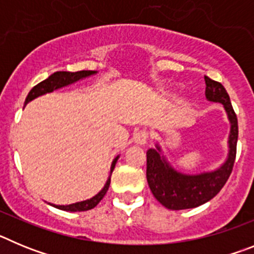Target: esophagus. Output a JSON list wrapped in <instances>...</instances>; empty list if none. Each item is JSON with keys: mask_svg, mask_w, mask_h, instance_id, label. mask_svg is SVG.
Masks as SVG:
<instances>
[{"mask_svg": "<svg viewBox=\"0 0 254 254\" xmlns=\"http://www.w3.org/2000/svg\"><path fill=\"white\" fill-rule=\"evenodd\" d=\"M147 138H149V132L145 131V129H141V131L136 132L133 136L134 142L137 143V145H141V146L147 142Z\"/></svg>", "mask_w": 254, "mask_h": 254, "instance_id": "34e87169", "label": "esophagus"}]
</instances>
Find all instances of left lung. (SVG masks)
I'll list each match as a JSON object with an SVG mask.
<instances>
[{
	"mask_svg": "<svg viewBox=\"0 0 254 254\" xmlns=\"http://www.w3.org/2000/svg\"><path fill=\"white\" fill-rule=\"evenodd\" d=\"M205 82L206 99L208 102L221 103L230 122L228 158L223 165L212 172L190 176L177 172L168 163L164 155H161V147L158 143L156 149L147 150V183L155 198L169 210L193 208L214 198L224 187L234 167L238 141L237 114L233 109L225 87L207 76H205Z\"/></svg>",
	"mask_w": 254,
	"mask_h": 254,
	"instance_id": "obj_1",
	"label": "left lung"
}]
</instances>
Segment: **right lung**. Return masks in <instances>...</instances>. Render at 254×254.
I'll return each instance as SVG.
<instances>
[{"instance_id":"right-lung-1","label":"right lung","mask_w":254,"mask_h":254,"mask_svg":"<svg viewBox=\"0 0 254 254\" xmlns=\"http://www.w3.org/2000/svg\"><path fill=\"white\" fill-rule=\"evenodd\" d=\"M96 71H77V72H68V71H58V72L52 73L48 78H46L44 81L39 82L38 85H35L33 89L30 90V93L28 94L25 99V105L28 104L29 102H31L33 99L38 98L40 95H44L47 93H52V91L57 90V89H61V87L67 86V85H71L73 82L78 81V80H81V78L85 77H89L91 75H95ZM120 158V155L117 156L116 159L113 160L112 163V167H111V176L112 173H113L114 167H116V163ZM111 176L108 178L107 183L105 186L103 187V190H100L99 193L95 194L93 198L90 199H86V201H81V202H76V203H71V205H53V203H49L52 205L53 207L56 208H60V210H64V211H71V212H77V211H87V210H91V208L95 207L98 203L100 202L103 199V197L105 196L107 193L108 188H109V185H111Z\"/></svg>"}]
</instances>
